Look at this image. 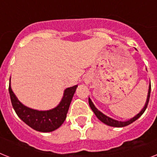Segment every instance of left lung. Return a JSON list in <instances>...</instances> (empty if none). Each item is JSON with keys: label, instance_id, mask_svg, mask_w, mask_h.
Segmentation results:
<instances>
[{"label": "left lung", "instance_id": "obj_1", "mask_svg": "<svg viewBox=\"0 0 157 157\" xmlns=\"http://www.w3.org/2000/svg\"><path fill=\"white\" fill-rule=\"evenodd\" d=\"M150 93H151V84H149V86H148V92H147V100H146L145 104H144L143 108H142L141 111H140L139 113L136 114V116H133V117L131 118V119H129V120H125V121H119V120H114V119H112V118L106 116V115H104L103 112H101L99 110L97 109L90 98L88 99V101H89V105H90L91 110L94 111V115L96 116V117L100 120L101 122H103V124H107V125H108V126L115 127V128H123V127L128 126V125L131 124L132 123H133L136 120H138V119H139L142 115H143V113L145 111L146 108H147V104H148V101H149V98H150Z\"/></svg>", "mask_w": 157, "mask_h": 157}]
</instances>
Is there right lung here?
Listing matches in <instances>:
<instances>
[{"label": "right lung", "mask_w": 157, "mask_h": 157, "mask_svg": "<svg viewBox=\"0 0 157 157\" xmlns=\"http://www.w3.org/2000/svg\"><path fill=\"white\" fill-rule=\"evenodd\" d=\"M77 87L78 85H75L65 89L63 98L58 106L46 111L33 109L21 103L12 90L10 79L9 92L14 111L23 122L37 132H50L58 129L66 120L71 100Z\"/></svg>", "instance_id": "right-lung-1"}]
</instances>
